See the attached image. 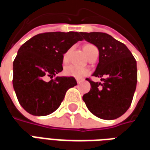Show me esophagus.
I'll list each match as a JSON object with an SVG mask.
<instances>
[{"label": "esophagus", "instance_id": "obj_1", "mask_svg": "<svg viewBox=\"0 0 150 150\" xmlns=\"http://www.w3.org/2000/svg\"><path fill=\"white\" fill-rule=\"evenodd\" d=\"M80 83H81V80H79V79H77V83H78V84H79Z\"/></svg>", "mask_w": 150, "mask_h": 150}]
</instances>
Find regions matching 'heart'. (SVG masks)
Here are the masks:
<instances>
[{
    "instance_id": "1",
    "label": "heart",
    "mask_w": 150,
    "mask_h": 150,
    "mask_svg": "<svg viewBox=\"0 0 150 150\" xmlns=\"http://www.w3.org/2000/svg\"><path fill=\"white\" fill-rule=\"evenodd\" d=\"M96 49V47H95L92 45H86L83 48L85 54H87L88 57L91 55ZM69 52H70L69 50L67 51L62 56L63 62H67L68 61ZM63 73H64V75L68 76V77H73V78L80 79L83 78L84 76L89 74V70L86 67H79V66L68 65L65 67Z\"/></svg>"
}]
</instances>
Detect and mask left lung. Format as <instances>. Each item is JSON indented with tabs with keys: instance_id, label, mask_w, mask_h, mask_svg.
Listing matches in <instances>:
<instances>
[{
	"instance_id": "8db88e82",
	"label": "left lung",
	"mask_w": 150,
	"mask_h": 150,
	"mask_svg": "<svg viewBox=\"0 0 150 150\" xmlns=\"http://www.w3.org/2000/svg\"><path fill=\"white\" fill-rule=\"evenodd\" d=\"M83 39L99 50V63L93 76L103 83L88 80L91 90L83 100L89 111L104 120L122 116L132 103L137 82V61L127 46L101 32H81Z\"/></svg>"
}]
</instances>
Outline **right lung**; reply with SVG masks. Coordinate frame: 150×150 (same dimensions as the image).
Segmentation results:
<instances>
[{
	"mask_svg": "<svg viewBox=\"0 0 150 150\" xmlns=\"http://www.w3.org/2000/svg\"><path fill=\"white\" fill-rule=\"evenodd\" d=\"M82 40L81 32H50L35 35L19 48L13 61V85L27 112L38 116L54 112L67 91L77 84L73 77H53L63 70V54ZM50 77L52 79L47 81Z\"/></svg>",
	"mask_w": 150,
	"mask_h": 150,
	"instance_id": "right-lung-1",
	"label": "right lung"
}]
</instances>
